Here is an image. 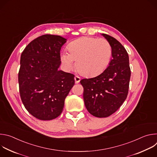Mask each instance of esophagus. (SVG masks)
Here are the masks:
<instances>
[{
	"label": "esophagus",
	"instance_id": "1",
	"mask_svg": "<svg viewBox=\"0 0 157 157\" xmlns=\"http://www.w3.org/2000/svg\"><path fill=\"white\" fill-rule=\"evenodd\" d=\"M75 83H79V81H80V80H81V78L79 77V76H76L75 77Z\"/></svg>",
	"mask_w": 157,
	"mask_h": 157
}]
</instances>
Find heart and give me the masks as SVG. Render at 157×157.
Here are the masks:
<instances>
[{
	"instance_id": "1",
	"label": "heart",
	"mask_w": 157,
	"mask_h": 157,
	"mask_svg": "<svg viewBox=\"0 0 157 157\" xmlns=\"http://www.w3.org/2000/svg\"><path fill=\"white\" fill-rule=\"evenodd\" d=\"M68 53L63 52L60 59L66 71H71L75 66L78 71L87 77L101 74L109 64L112 47L104 38L82 36L71 41L67 47Z\"/></svg>"
}]
</instances>
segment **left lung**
I'll use <instances>...</instances> for the list:
<instances>
[{
	"mask_svg": "<svg viewBox=\"0 0 157 157\" xmlns=\"http://www.w3.org/2000/svg\"><path fill=\"white\" fill-rule=\"evenodd\" d=\"M102 35L110 44L113 59L101 75L80 81L84 87L83 99L87 110L101 118L114 114L126 99L131 75L125 48L114 37L104 33Z\"/></svg>",
	"mask_w": 157,
	"mask_h": 157,
	"instance_id": "8db88e82",
	"label": "left lung"
}]
</instances>
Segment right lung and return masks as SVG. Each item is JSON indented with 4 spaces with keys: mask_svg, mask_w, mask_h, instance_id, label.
<instances>
[{
    "mask_svg": "<svg viewBox=\"0 0 157 157\" xmlns=\"http://www.w3.org/2000/svg\"><path fill=\"white\" fill-rule=\"evenodd\" d=\"M66 39L44 35L32 41L20 57L18 84L25 109L41 121L58 117L75 84V75L58 70L60 50Z\"/></svg>",
    "mask_w": 157,
    "mask_h": 157,
    "instance_id": "add662e5",
    "label": "right lung"
}]
</instances>
